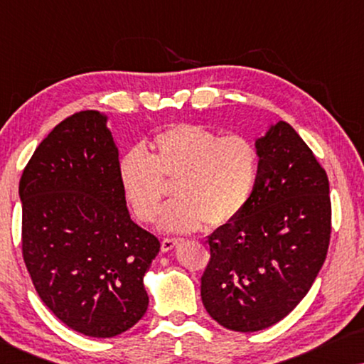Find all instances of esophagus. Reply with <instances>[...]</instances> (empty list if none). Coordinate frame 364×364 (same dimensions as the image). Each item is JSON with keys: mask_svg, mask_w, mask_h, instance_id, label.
Listing matches in <instances>:
<instances>
[{"mask_svg": "<svg viewBox=\"0 0 364 364\" xmlns=\"http://www.w3.org/2000/svg\"><path fill=\"white\" fill-rule=\"evenodd\" d=\"M181 242H182V238H164V240H162V250L164 252H171L172 248H176Z\"/></svg>", "mask_w": 364, "mask_h": 364, "instance_id": "obj_1", "label": "esophagus"}]
</instances>
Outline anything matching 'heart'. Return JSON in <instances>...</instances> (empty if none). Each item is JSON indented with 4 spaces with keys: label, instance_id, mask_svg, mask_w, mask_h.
Returning a JSON list of instances; mask_svg holds the SVG:
<instances>
[{
    "label": "heart",
    "instance_id": "b5f03b06",
    "mask_svg": "<svg viewBox=\"0 0 364 364\" xmlns=\"http://www.w3.org/2000/svg\"><path fill=\"white\" fill-rule=\"evenodd\" d=\"M151 152L132 149L119 161V183L139 222L152 223L176 182L177 200L164 208L166 232H193L207 223H232L250 202L258 176V151L242 134L222 136L200 124H177L159 132Z\"/></svg>",
    "mask_w": 364,
    "mask_h": 364
}]
</instances>
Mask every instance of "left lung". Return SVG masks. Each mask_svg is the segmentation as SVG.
I'll return each instance as SVG.
<instances>
[{"instance_id":"obj_1","label":"left lung","mask_w":364,"mask_h":364,"mask_svg":"<svg viewBox=\"0 0 364 364\" xmlns=\"http://www.w3.org/2000/svg\"><path fill=\"white\" fill-rule=\"evenodd\" d=\"M258 176L238 218L208 237L202 303L233 331L265 330L303 300L326 258L330 183L311 149L287 122L257 141Z\"/></svg>"}]
</instances>
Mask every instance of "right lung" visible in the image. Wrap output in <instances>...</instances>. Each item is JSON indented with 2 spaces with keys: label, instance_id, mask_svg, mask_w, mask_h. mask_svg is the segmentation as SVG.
<instances>
[{
  "label": "right lung",
  "instance_id": "1",
  "mask_svg": "<svg viewBox=\"0 0 364 364\" xmlns=\"http://www.w3.org/2000/svg\"><path fill=\"white\" fill-rule=\"evenodd\" d=\"M106 117L81 111L39 144L19 181L21 252L44 305L71 330L112 338L149 306L144 275L161 248L131 220Z\"/></svg>",
  "mask_w": 364,
  "mask_h": 364
}]
</instances>
